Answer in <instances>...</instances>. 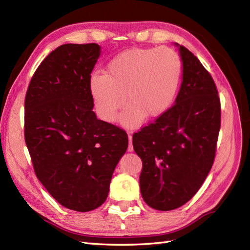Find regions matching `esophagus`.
<instances>
[{"label": "esophagus", "mask_w": 250, "mask_h": 250, "mask_svg": "<svg viewBox=\"0 0 250 250\" xmlns=\"http://www.w3.org/2000/svg\"><path fill=\"white\" fill-rule=\"evenodd\" d=\"M128 151L132 152L133 151V145H132V135H129V146H128Z\"/></svg>", "instance_id": "esophagus-1"}]
</instances>
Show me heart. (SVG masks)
<instances>
[{
	"mask_svg": "<svg viewBox=\"0 0 250 250\" xmlns=\"http://www.w3.org/2000/svg\"><path fill=\"white\" fill-rule=\"evenodd\" d=\"M180 75L182 61L172 48H131L114 57L104 75L93 74L88 87L101 120L113 122L125 101L129 106L119 121L134 128L145 117L156 119L167 113L176 97Z\"/></svg>",
	"mask_w": 250,
	"mask_h": 250,
	"instance_id": "1",
	"label": "heart"
}]
</instances>
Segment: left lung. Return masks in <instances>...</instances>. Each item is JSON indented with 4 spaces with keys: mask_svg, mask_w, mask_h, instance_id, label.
<instances>
[{
    "mask_svg": "<svg viewBox=\"0 0 250 250\" xmlns=\"http://www.w3.org/2000/svg\"><path fill=\"white\" fill-rule=\"evenodd\" d=\"M178 47L183 82L175 103L153 124L133 134L142 159L140 188L145 203L172 210L198 192L213 166L220 130L216 84L192 52Z\"/></svg>",
    "mask_w": 250,
    "mask_h": 250,
    "instance_id": "left-lung-1",
    "label": "left lung"
}]
</instances>
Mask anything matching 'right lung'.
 Listing matches in <instances>:
<instances>
[{"label":"right lung","instance_id":"add662e5","mask_svg":"<svg viewBox=\"0 0 250 250\" xmlns=\"http://www.w3.org/2000/svg\"><path fill=\"white\" fill-rule=\"evenodd\" d=\"M98 44H64L47 56L24 100V139L37 178L68 209L89 211L108 195L128 148L124 130L99 120L89 79Z\"/></svg>","mask_w":250,"mask_h":250}]
</instances>
